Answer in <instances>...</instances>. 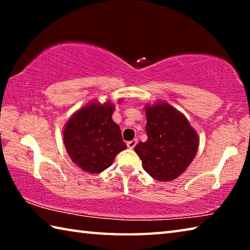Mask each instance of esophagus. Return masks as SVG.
<instances>
[{"instance_id":"34e87169","label":"esophagus","mask_w":250,"mask_h":250,"mask_svg":"<svg viewBox=\"0 0 250 250\" xmlns=\"http://www.w3.org/2000/svg\"><path fill=\"white\" fill-rule=\"evenodd\" d=\"M137 143H138L137 139H133V140L126 142V146H128L129 149H134V146H137Z\"/></svg>"}]
</instances>
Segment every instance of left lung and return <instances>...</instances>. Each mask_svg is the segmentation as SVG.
I'll return each instance as SVG.
<instances>
[{"instance_id": "left-lung-1", "label": "left lung", "mask_w": 250, "mask_h": 250, "mask_svg": "<svg viewBox=\"0 0 250 250\" xmlns=\"http://www.w3.org/2000/svg\"><path fill=\"white\" fill-rule=\"evenodd\" d=\"M147 140L134 150L153 179L167 182L183 173L195 158L198 138L186 118L167 104L146 107Z\"/></svg>"}]
</instances>
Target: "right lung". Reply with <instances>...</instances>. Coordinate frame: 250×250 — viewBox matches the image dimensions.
I'll use <instances>...</instances> for the list:
<instances>
[{
	"instance_id": "add662e5",
	"label": "right lung",
	"mask_w": 250,
	"mask_h": 250,
	"mask_svg": "<svg viewBox=\"0 0 250 250\" xmlns=\"http://www.w3.org/2000/svg\"><path fill=\"white\" fill-rule=\"evenodd\" d=\"M115 105L89 104L80 109L67 122L64 143L77 166L83 171L103 172L111 166L116 155L126 146L119 125L112 121Z\"/></svg>"
}]
</instances>
